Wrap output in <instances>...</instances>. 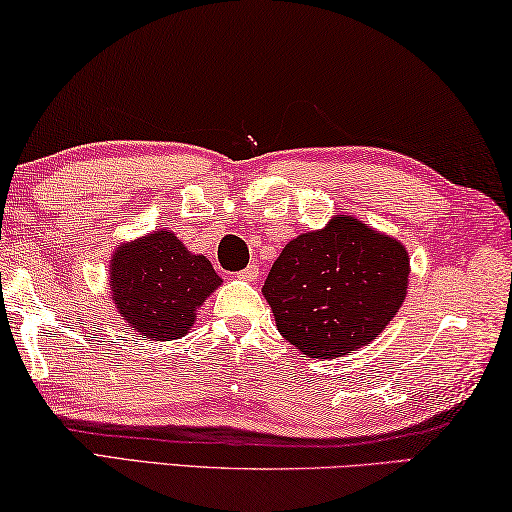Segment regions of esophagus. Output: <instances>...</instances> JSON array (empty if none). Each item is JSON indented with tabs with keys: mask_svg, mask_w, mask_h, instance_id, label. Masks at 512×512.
<instances>
[{
	"mask_svg": "<svg viewBox=\"0 0 512 512\" xmlns=\"http://www.w3.org/2000/svg\"><path fill=\"white\" fill-rule=\"evenodd\" d=\"M238 279H242V281H254V279H258V265H256V263L247 265L245 270L238 272Z\"/></svg>",
	"mask_w": 512,
	"mask_h": 512,
	"instance_id": "1",
	"label": "esophagus"
}]
</instances>
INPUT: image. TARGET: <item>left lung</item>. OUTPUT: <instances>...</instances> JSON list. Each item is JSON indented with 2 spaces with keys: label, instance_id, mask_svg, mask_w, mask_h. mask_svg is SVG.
<instances>
[{
  "label": "left lung",
  "instance_id": "8db88e82",
  "mask_svg": "<svg viewBox=\"0 0 512 512\" xmlns=\"http://www.w3.org/2000/svg\"><path fill=\"white\" fill-rule=\"evenodd\" d=\"M408 274L399 240L335 215L283 247L263 295L290 345L311 358H338L379 338L404 304Z\"/></svg>",
  "mask_w": 512,
  "mask_h": 512
}]
</instances>
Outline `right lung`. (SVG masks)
Returning a JSON list of instances; mask_svg holds the SVG:
<instances>
[{
  "mask_svg": "<svg viewBox=\"0 0 512 512\" xmlns=\"http://www.w3.org/2000/svg\"><path fill=\"white\" fill-rule=\"evenodd\" d=\"M113 304L140 338L177 340L222 279L206 256L190 254L172 231L158 229L117 245L108 265Z\"/></svg>",
  "mask_w": 512,
  "mask_h": 512,
  "instance_id": "1",
  "label": "right lung"
}]
</instances>
